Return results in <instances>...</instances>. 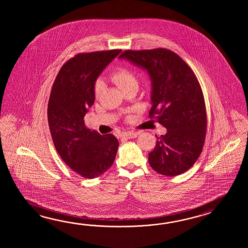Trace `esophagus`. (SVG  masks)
Instances as JSON below:
<instances>
[{
	"mask_svg": "<svg viewBox=\"0 0 248 248\" xmlns=\"http://www.w3.org/2000/svg\"><path fill=\"white\" fill-rule=\"evenodd\" d=\"M138 135H139L138 132L127 131L122 133V137L130 139V138H136Z\"/></svg>",
	"mask_w": 248,
	"mask_h": 248,
	"instance_id": "1",
	"label": "esophagus"
}]
</instances>
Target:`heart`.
<instances>
[{
    "label": "heart",
    "instance_id": "heart-1",
    "mask_svg": "<svg viewBox=\"0 0 248 248\" xmlns=\"http://www.w3.org/2000/svg\"><path fill=\"white\" fill-rule=\"evenodd\" d=\"M111 79L115 84L124 92L131 88H138V79L137 74L133 71L125 67H121L115 70L111 75ZM104 82L101 79H97L95 81L94 87V93L95 98L100 96L103 90H104Z\"/></svg>",
    "mask_w": 248,
    "mask_h": 248
}]
</instances>
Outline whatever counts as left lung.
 <instances>
[{
    "instance_id": "1",
    "label": "left lung",
    "mask_w": 248,
    "mask_h": 248,
    "mask_svg": "<svg viewBox=\"0 0 248 248\" xmlns=\"http://www.w3.org/2000/svg\"><path fill=\"white\" fill-rule=\"evenodd\" d=\"M120 58L147 70L153 81L149 116L168 129L149 153L150 166L163 175L184 174L200 157L206 139V105L194 72L176 53L163 47L127 49Z\"/></svg>"
}]
</instances>
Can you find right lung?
Segmentation results:
<instances>
[{"label":"right lung","mask_w":248,"mask_h":248,"mask_svg":"<svg viewBox=\"0 0 248 248\" xmlns=\"http://www.w3.org/2000/svg\"><path fill=\"white\" fill-rule=\"evenodd\" d=\"M122 49L79 53L63 64L53 83L47 122L59 156L70 169L88 179L110 169L119 142L88 128L84 116L95 101V79Z\"/></svg>","instance_id":"right-lung-1"}]
</instances>
